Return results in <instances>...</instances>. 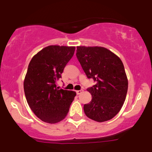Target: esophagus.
<instances>
[{"mask_svg": "<svg viewBox=\"0 0 152 152\" xmlns=\"http://www.w3.org/2000/svg\"><path fill=\"white\" fill-rule=\"evenodd\" d=\"M83 92V90H78V91H76V94H78V95H80V94H82Z\"/></svg>", "mask_w": 152, "mask_h": 152, "instance_id": "obj_1", "label": "esophagus"}]
</instances>
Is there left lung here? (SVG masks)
<instances>
[{"label": "left lung", "instance_id": "8db88e82", "mask_svg": "<svg viewBox=\"0 0 152 152\" xmlns=\"http://www.w3.org/2000/svg\"><path fill=\"white\" fill-rule=\"evenodd\" d=\"M76 57L88 78L96 82L87 88L92 99L83 106L85 114L96 121H109L119 112L126 99L128 80L123 63L104 47L78 46Z\"/></svg>", "mask_w": 152, "mask_h": 152}]
</instances>
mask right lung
<instances>
[{
    "mask_svg": "<svg viewBox=\"0 0 152 152\" xmlns=\"http://www.w3.org/2000/svg\"><path fill=\"white\" fill-rule=\"evenodd\" d=\"M74 51V46H48L29 63L24 92L33 112L43 121L56 124L64 119L76 96L75 91L59 89L56 86Z\"/></svg>",
    "mask_w": 152,
    "mask_h": 152,
    "instance_id": "add662e5",
    "label": "right lung"
}]
</instances>
